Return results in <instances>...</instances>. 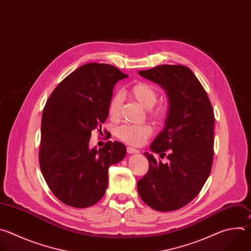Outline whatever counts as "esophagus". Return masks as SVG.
Listing matches in <instances>:
<instances>
[{
	"label": "esophagus",
	"mask_w": 251,
	"mask_h": 251,
	"mask_svg": "<svg viewBox=\"0 0 251 251\" xmlns=\"http://www.w3.org/2000/svg\"><path fill=\"white\" fill-rule=\"evenodd\" d=\"M126 150H127V152H128L129 154L139 153V150H138V149H136V148H133V147H127V148H126Z\"/></svg>",
	"instance_id": "34e87169"
}]
</instances>
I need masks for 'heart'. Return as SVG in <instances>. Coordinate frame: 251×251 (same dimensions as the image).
<instances>
[{
	"instance_id": "heart-1",
	"label": "heart",
	"mask_w": 251,
	"mask_h": 251,
	"mask_svg": "<svg viewBox=\"0 0 251 251\" xmlns=\"http://www.w3.org/2000/svg\"><path fill=\"white\" fill-rule=\"evenodd\" d=\"M129 96L137 101L143 108L146 110H150L154 107L157 102V92L155 88L148 83L140 82L133 85L129 92ZM123 94L117 93L111 99L108 113L111 119L117 120L120 118L121 109L123 105ZM163 115V110L161 108H157L151 112V116L155 119L160 118ZM152 128L148 125H129L126 124L118 127L116 130V135L122 141L133 145L138 146L145 142V140L151 135Z\"/></svg>"
}]
</instances>
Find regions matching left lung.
I'll use <instances>...</instances> for the list:
<instances>
[{"instance_id":"obj_1","label":"left lung","mask_w":251,"mask_h":251,"mask_svg":"<svg viewBox=\"0 0 251 251\" xmlns=\"http://www.w3.org/2000/svg\"><path fill=\"white\" fill-rule=\"evenodd\" d=\"M138 74L166 92L169 107L164 127L150 150L160 157L169 150V162L163 164L152 153L144 152L149 170L137 182V191L150 208L176 211L200 193L211 173L214 111L202 84L186 66L160 65Z\"/></svg>"}]
</instances>
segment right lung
Here are the masks:
<instances>
[{
  "instance_id": "obj_1",
  "label": "right lung",
  "mask_w": 251,
  "mask_h": 251,
  "mask_svg": "<svg viewBox=\"0 0 251 251\" xmlns=\"http://www.w3.org/2000/svg\"><path fill=\"white\" fill-rule=\"evenodd\" d=\"M126 77L110 64H85L55 88L43 109L40 170L55 197L70 207L99 202L108 187L109 167L126 155L118 141L89 147L92 130L109 116L115 85Z\"/></svg>"
}]
</instances>
